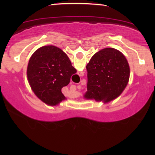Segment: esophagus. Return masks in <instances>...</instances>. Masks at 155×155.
<instances>
[{
	"label": "esophagus",
	"mask_w": 155,
	"mask_h": 155,
	"mask_svg": "<svg viewBox=\"0 0 155 155\" xmlns=\"http://www.w3.org/2000/svg\"><path fill=\"white\" fill-rule=\"evenodd\" d=\"M72 87L73 88V90H75V89H76V87H75V86H74V85L72 86Z\"/></svg>",
	"instance_id": "34e87169"
}]
</instances>
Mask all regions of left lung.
Instances as JSON below:
<instances>
[{
	"instance_id": "1",
	"label": "left lung",
	"mask_w": 155,
	"mask_h": 155,
	"mask_svg": "<svg viewBox=\"0 0 155 155\" xmlns=\"http://www.w3.org/2000/svg\"><path fill=\"white\" fill-rule=\"evenodd\" d=\"M87 89L83 98L109 103L122 94L128 83L130 66L124 54L114 48L97 52L87 65Z\"/></svg>"
}]
</instances>
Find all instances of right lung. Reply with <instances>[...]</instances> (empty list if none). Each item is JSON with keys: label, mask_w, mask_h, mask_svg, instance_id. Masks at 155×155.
Here are the masks:
<instances>
[{"label": "right lung", "mask_w": 155, "mask_h": 155, "mask_svg": "<svg viewBox=\"0 0 155 155\" xmlns=\"http://www.w3.org/2000/svg\"><path fill=\"white\" fill-rule=\"evenodd\" d=\"M73 69L63 50L56 46H44L36 50L29 58L27 80L36 96L53 107L66 99L61 89L69 84Z\"/></svg>", "instance_id": "add662e5"}]
</instances>
